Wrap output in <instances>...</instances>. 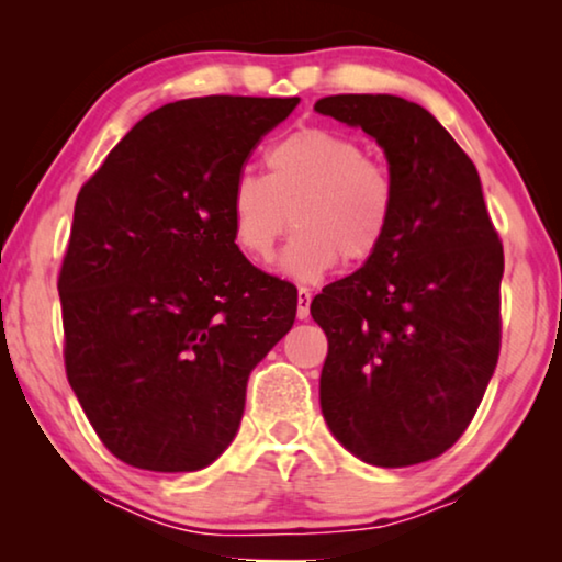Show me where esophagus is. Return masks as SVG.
Returning a JSON list of instances; mask_svg holds the SVG:
<instances>
[{
    "mask_svg": "<svg viewBox=\"0 0 562 562\" xmlns=\"http://www.w3.org/2000/svg\"><path fill=\"white\" fill-rule=\"evenodd\" d=\"M310 304H312V291L299 286V291H296V317L299 319L310 317Z\"/></svg>",
    "mask_w": 562,
    "mask_h": 562,
    "instance_id": "obj_1",
    "label": "esophagus"
}]
</instances>
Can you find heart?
Instances as JSON below:
<instances>
[{
    "label": "heart",
    "instance_id": "heart-1",
    "mask_svg": "<svg viewBox=\"0 0 562 562\" xmlns=\"http://www.w3.org/2000/svg\"><path fill=\"white\" fill-rule=\"evenodd\" d=\"M268 176L243 171L229 189V225L245 256L268 260L291 227L283 271L317 279L342 260L358 268L383 248L394 225L396 183L356 137L299 127L266 153Z\"/></svg>",
    "mask_w": 562,
    "mask_h": 562
}]
</instances>
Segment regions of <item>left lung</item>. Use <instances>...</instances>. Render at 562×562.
<instances>
[{
  "label": "left lung",
  "instance_id": "1",
  "mask_svg": "<svg viewBox=\"0 0 562 562\" xmlns=\"http://www.w3.org/2000/svg\"><path fill=\"white\" fill-rule=\"evenodd\" d=\"M314 110L375 137L396 183L383 248L310 306L327 335L322 414L366 463H425L460 440L494 375L502 240L473 160L425 106L337 94Z\"/></svg>",
  "mask_w": 562,
  "mask_h": 562
}]
</instances>
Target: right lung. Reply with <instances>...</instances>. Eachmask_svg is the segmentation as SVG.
<instances>
[{
  "label": "right lung",
  "mask_w": 562,
  "mask_h": 562,
  "mask_svg": "<svg viewBox=\"0 0 562 562\" xmlns=\"http://www.w3.org/2000/svg\"><path fill=\"white\" fill-rule=\"evenodd\" d=\"M299 97L181 99L143 117L76 196L58 273L66 375L104 448L199 471L240 427L248 375L296 286L235 245L229 189Z\"/></svg>",
  "instance_id": "obj_1"
}]
</instances>
